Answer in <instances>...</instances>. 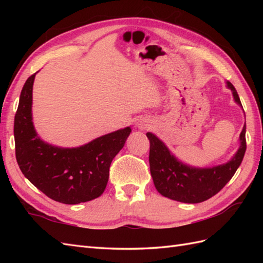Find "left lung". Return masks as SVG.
I'll return each instance as SVG.
<instances>
[{"label": "left lung", "mask_w": 263, "mask_h": 263, "mask_svg": "<svg viewBox=\"0 0 263 263\" xmlns=\"http://www.w3.org/2000/svg\"><path fill=\"white\" fill-rule=\"evenodd\" d=\"M227 86L233 91L235 102L242 106L236 89L231 82H227ZM245 131L247 126L244 125L239 136L241 146L231 161L203 170L183 165L171 155L170 150L157 137L147 133L150 141V173L157 191L166 198L185 203H199L214 197L231 181L242 163L247 150Z\"/></svg>", "instance_id": "obj_1"}]
</instances>
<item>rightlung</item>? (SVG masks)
I'll return each mask as SVG.
<instances>
[{
	"instance_id": "add662e5",
	"label": "right lung",
	"mask_w": 263,
	"mask_h": 263,
	"mask_svg": "<svg viewBox=\"0 0 263 263\" xmlns=\"http://www.w3.org/2000/svg\"><path fill=\"white\" fill-rule=\"evenodd\" d=\"M35 76L28 78L22 88L14 116L15 158L22 174L48 198L61 203L77 204L98 198L107 185L111 160L124 146L131 128L72 149L43 142L31 121Z\"/></svg>"
}]
</instances>
